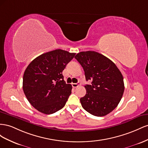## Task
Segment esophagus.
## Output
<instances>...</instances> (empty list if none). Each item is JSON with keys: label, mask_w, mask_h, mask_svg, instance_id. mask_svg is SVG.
Wrapping results in <instances>:
<instances>
[{"label": "esophagus", "mask_w": 148, "mask_h": 148, "mask_svg": "<svg viewBox=\"0 0 148 148\" xmlns=\"http://www.w3.org/2000/svg\"><path fill=\"white\" fill-rule=\"evenodd\" d=\"M79 85H81V82H78L77 83H73V84H72V86H73L74 88L78 87Z\"/></svg>", "instance_id": "1"}]
</instances>
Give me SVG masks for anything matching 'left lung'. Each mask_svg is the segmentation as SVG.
I'll return each instance as SVG.
<instances>
[{
    "instance_id": "left-lung-1",
    "label": "left lung",
    "mask_w": 148,
    "mask_h": 148,
    "mask_svg": "<svg viewBox=\"0 0 148 148\" xmlns=\"http://www.w3.org/2000/svg\"><path fill=\"white\" fill-rule=\"evenodd\" d=\"M83 67L86 81V94L80 101L84 110L97 116L107 115L115 109L123 96V77L110 59L93 51L80 52L75 56Z\"/></svg>"
}]
</instances>
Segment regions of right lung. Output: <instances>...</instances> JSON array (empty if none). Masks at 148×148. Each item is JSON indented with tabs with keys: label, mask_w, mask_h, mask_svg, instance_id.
I'll use <instances>...</instances> for the list:
<instances>
[{
	"label": "right lung",
	"mask_w": 148,
	"mask_h": 148,
	"mask_svg": "<svg viewBox=\"0 0 148 148\" xmlns=\"http://www.w3.org/2000/svg\"><path fill=\"white\" fill-rule=\"evenodd\" d=\"M75 54L55 49L41 54L27 66L23 90L28 102L38 111L49 115L64 107L72 86L66 83L62 73Z\"/></svg>",
	"instance_id": "right-lung-1"
}]
</instances>
